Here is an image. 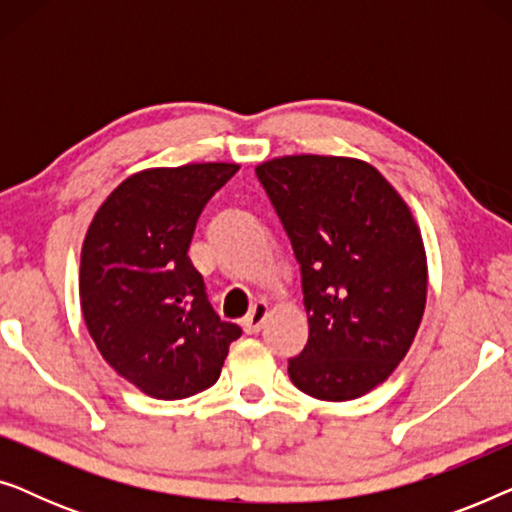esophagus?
<instances>
[{"label": "esophagus", "instance_id": "esophagus-1", "mask_svg": "<svg viewBox=\"0 0 512 512\" xmlns=\"http://www.w3.org/2000/svg\"><path fill=\"white\" fill-rule=\"evenodd\" d=\"M268 314H270L268 303H265V300H258V303L251 307V312L242 321L244 331H247V333H258V331H261L263 324H265V319H268Z\"/></svg>", "mask_w": 512, "mask_h": 512}]
</instances>
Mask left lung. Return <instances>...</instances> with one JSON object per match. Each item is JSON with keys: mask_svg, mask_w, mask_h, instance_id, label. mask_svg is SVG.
I'll list each match as a JSON object with an SVG mask.
<instances>
[{"mask_svg": "<svg viewBox=\"0 0 512 512\" xmlns=\"http://www.w3.org/2000/svg\"><path fill=\"white\" fill-rule=\"evenodd\" d=\"M303 270L310 338L289 377L319 401L387 380L422 324L426 249L403 195L366 160L300 153L256 165Z\"/></svg>", "mask_w": 512, "mask_h": 512, "instance_id": "obj_1", "label": "left lung"}]
</instances>
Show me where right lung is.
I'll return each instance as SVG.
<instances>
[{
    "instance_id": "obj_1",
    "label": "right lung",
    "mask_w": 512,
    "mask_h": 512,
    "mask_svg": "<svg viewBox=\"0 0 512 512\" xmlns=\"http://www.w3.org/2000/svg\"><path fill=\"white\" fill-rule=\"evenodd\" d=\"M237 170L188 163L130 174L83 237L79 296L90 338L151 398L177 401L212 387L242 333L212 310L188 258L202 207Z\"/></svg>"
}]
</instances>
